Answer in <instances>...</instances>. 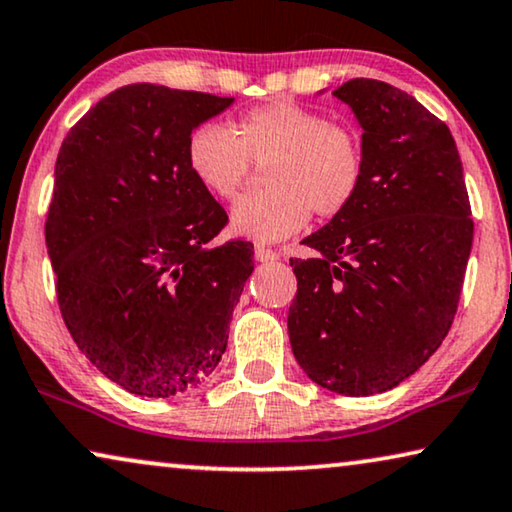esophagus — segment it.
<instances>
[{"label": "esophagus", "mask_w": 512, "mask_h": 512, "mask_svg": "<svg viewBox=\"0 0 512 512\" xmlns=\"http://www.w3.org/2000/svg\"><path fill=\"white\" fill-rule=\"evenodd\" d=\"M254 256H256V261H261V263H272V261H277V258H279V251L258 244V247L254 249Z\"/></svg>", "instance_id": "34e87169"}]
</instances>
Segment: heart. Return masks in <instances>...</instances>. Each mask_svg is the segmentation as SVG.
<instances>
[{
  "instance_id": "b5f03b06",
  "label": "heart",
  "mask_w": 512,
  "mask_h": 512,
  "mask_svg": "<svg viewBox=\"0 0 512 512\" xmlns=\"http://www.w3.org/2000/svg\"><path fill=\"white\" fill-rule=\"evenodd\" d=\"M265 166L270 191L244 196L231 212V231L256 242H277L316 217L342 214L365 177V147L348 124L330 122L298 103L251 108L233 124H201L187 138V166L203 189L231 201L251 166Z\"/></svg>"
}]
</instances>
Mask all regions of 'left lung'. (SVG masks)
<instances>
[{"label":"left lung","mask_w":512,"mask_h":512,"mask_svg":"<svg viewBox=\"0 0 512 512\" xmlns=\"http://www.w3.org/2000/svg\"><path fill=\"white\" fill-rule=\"evenodd\" d=\"M339 101L362 127L355 201L291 258L293 355L337 395L392 390L425 365L453 325L473 221L453 133L397 87L353 78Z\"/></svg>","instance_id":"8db88e82"}]
</instances>
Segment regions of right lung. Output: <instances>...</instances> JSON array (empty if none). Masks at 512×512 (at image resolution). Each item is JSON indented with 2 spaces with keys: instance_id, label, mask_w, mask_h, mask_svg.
I'll list each match as a JSON object with an SVG mask.
<instances>
[{
  "instance_id": "1",
  "label": "right lung",
  "mask_w": 512,
  "mask_h": 512,
  "mask_svg": "<svg viewBox=\"0 0 512 512\" xmlns=\"http://www.w3.org/2000/svg\"><path fill=\"white\" fill-rule=\"evenodd\" d=\"M233 99L138 83L66 133L46 247L73 342L140 397L194 390L228 344L254 244H214L226 212L187 166V138Z\"/></svg>"
}]
</instances>
